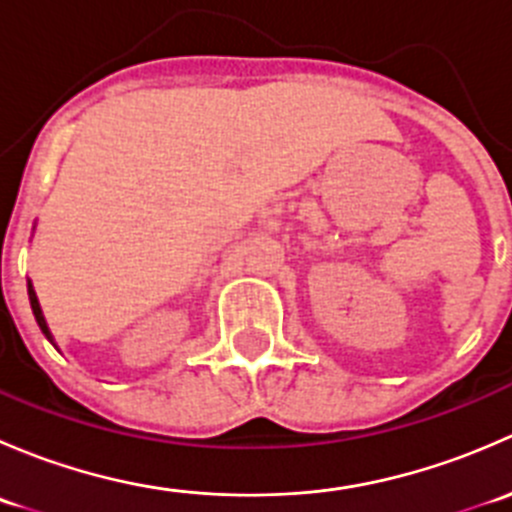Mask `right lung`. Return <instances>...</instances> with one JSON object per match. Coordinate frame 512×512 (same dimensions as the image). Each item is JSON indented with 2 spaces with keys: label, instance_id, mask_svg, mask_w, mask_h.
<instances>
[{
  "label": "right lung",
  "instance_id": "right-lung-1",
  "mask_svg": "<svg viewBox=\"0 0 512 512\" xmlns=\"http://www.w3.org/2000/svg\"><path fill=\"white\" fill-rule=\"evenodd\" d=\"M29 302H32V309H34V317H36V322H39V327H41V332L46 334V337L51 339V334H49V327H46V322H44V314H41V307H39V299H36V294H34V287L29 285Z\"/></svg>",
  "mask_w": 512,
  "mask_h": 512
}]
</instances>
